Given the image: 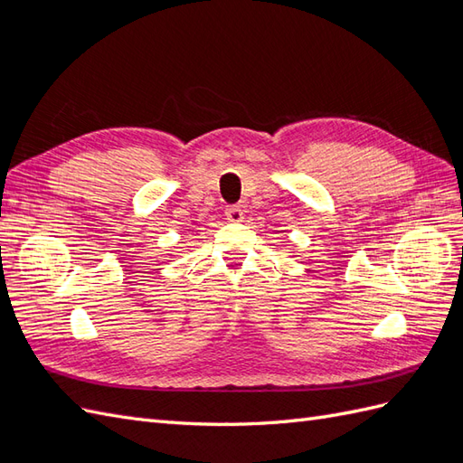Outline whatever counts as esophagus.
Returning a JSON list of instances; mask_svg holds the SVG:
<instances>
[{
	"mask_svg": "<svg viewBox=\"0 0 463 463\" xmlns=\"http://www.w3.org/2000/svg\"><path fill=\"white\" fill-rule=\"evenodd\" d=\"M226 218H228L230 222H233V223L241 222V220H243V210H241L240 206H228V208H226Z\"/></svg>",
	"mask_w": 463,
	"mask_h": 463,
	"instance_id": "esophagus-1",
	"label": "esophagus"
}]
</instances>
